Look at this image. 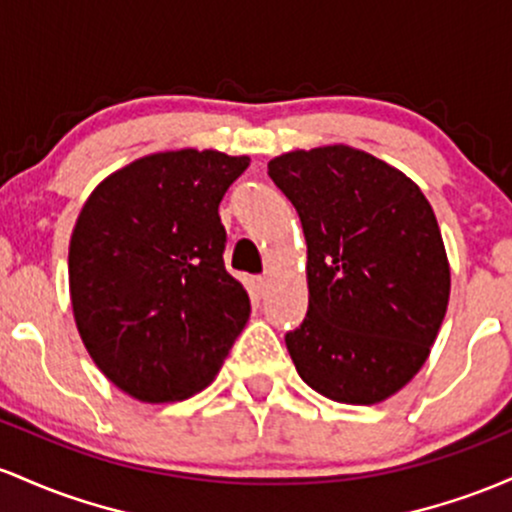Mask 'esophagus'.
Returning <instances> with one entry per match:
<instances>
[{"instance_id": "1", "label": "esophagus", "mask_w": 512, "mask_h": 512, "mask_svg": "<svg viewBox=\"0 0 512 512\" xmlns=\"http://www.w3.org/2000/svg\"><path fill=\"white\" fill-rule=\"evenodd\" d=\"M251 283H254V290L258 292V295H263V292H266V287H268V278H266V275H256Z\"/></svg>"}]
</instances>
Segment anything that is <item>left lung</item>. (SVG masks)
<instances>
[{"label": "left lung", "instance_id": "8db88e82", "mask_svg": "<svg viewBox=\"0 0 512 512\" xmlns=\"http://www.w3.org/2000/svg\"><path fill=\"white\" fill-rule=\"evenodd\" d=\"M268 176L300 215L309 309L285 346L314 392L377 404L426 363L450 300L433 208L411 179L360 149H297Z\"/></svg>", "mask_w": 512, "mask_h": 512}]
</instances>
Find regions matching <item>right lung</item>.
<instances>
[{
    "instance_id": "1",
    "label": "right lung",
    "mask_w": 512,
    "mask_h": 512,
    "mask_svg": "<svg viewBox=\"0 0 512 512\" xmlns=\"http://www.w3.org/2000/svg\"><path fill=\"white\" fill-rule=\"evenodd\" d=\"M249 157L181 149L137 159L89 195L70 241V295L86 350L140 401L212 382L251 302L225 268L220 203Z\"/></svg>"
}]
</instances>
